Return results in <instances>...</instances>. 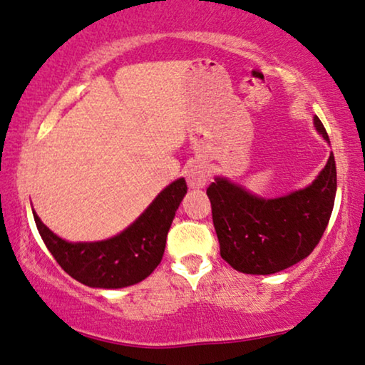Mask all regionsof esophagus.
Segmentation results:
<instances>
[{"mask_svg": "<svg viewBox=\"0 0 365 365\" xmlns=\"http://www.w3.org/2000/svg\"><path fill=\"white\" fill-rule=\"evenodd\" d=\"M185 177H187L188 187H190V188H202V187H205L207 178H209V173H207V168H205L204 163H200V161H195V163H192L190 167L187 168Z\"/></svg>", "mask_w": 365, "mask_h": 365, "instance_id": "1", "label": "esophagus"}]
</instances>
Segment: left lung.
Listing matches in <instances>:
<instances>
[{
  "instance_id": "1",
  "label": "left lung",
  "mask_w": 365,
  "mask_h": 365,
  "mask_svg": "<svg viewBox=\"0 0 365 365\" xmlns=\"http://www.w3.org/2000/svg\"><path fill=\"white\" fill-rule=\"evenodd\" d=\"M315 128L330 143L317 116ZM335 192L334 153L312 185L279 198L256 197L227 178H215L207 195L220 256L246 274H273L297 264L310 256L324 236Z\"/></svg>"
}]
</instances>
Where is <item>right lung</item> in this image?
Segmentation results:
<instances>
[{"instance_id": "add662e5", "label": "right lung", "mask_w": 365, "mask_h": 365, "mask_svg": "<svg viewBox=\"0 0 365 365\" xmlns=\"http://www.w3.org/2000/svg\"><path fill=\"white\" fill-rule=\"evenodd\" d=\"M185 193V178L175 180L128 229L99 242H67L35 212L34 217L45 246L67 274L91 288H124L148 278L161 262L170 225Z\"/></svg>"}]
</instances>
